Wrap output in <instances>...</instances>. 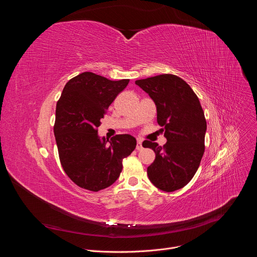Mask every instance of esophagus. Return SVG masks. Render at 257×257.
Wrapping results in <instances>:
<instances>
[{"instance_id":"esophagus-1","label":"esophagus","mask_w":257,"mask_h":257,"mask_svg":"<svg viewBox=\"0 0 257 257\" xmlns=\"http://www.w3.org/2000/svg\"><path fill=\"white\" fill-rule=\"evenodd\" d=\"M136 150H137V151H140V150H142V139H140V138H137Z\"/></svg>"}]
</instances>
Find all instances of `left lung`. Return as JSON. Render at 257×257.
<instances>
[{
  "label": "left lung",
  "instance_id": "left-lung-1",
  "mask_svg": "<svg viewBox=\"0 0 257 257\" xmlns=\"http://www.w3.org/2000/svg\"><path fill=\"white\" fill-rule=\"evenodd\" d=\"M157 106V120L167 143L144 140L143 148L152 149L156 160L148 168L153 184L166 192L187 185L195 175L204 154L206 121L197 95L180 77L163 74L136 80Z\"/></svg>",
  "mask_w": 257,
  "mask_h": 257
}]
</instances>
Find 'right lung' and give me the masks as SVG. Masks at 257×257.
I'll list each match as a JSON object with an SVG mask.
<instances>
[{"label":"right lung","mask_w":257,"mask_h":257,"mask_svg":"<svg viewBox=\"0 0 257 257\" xmlns=\"http://www.w3.org/2000/svg\"><path fill=\"white\" fill-rule=\"evenodd\" d=\"M128 83L129 79L113 81L83 72L66 83L57 102L54 133L60 162L81 188L96 192L114 184L123 159L136 148L130 134L116 135L111 141L97 134L100 119Z\"/></svg>","instance_id":"right-lung-1"}]
</instances>
